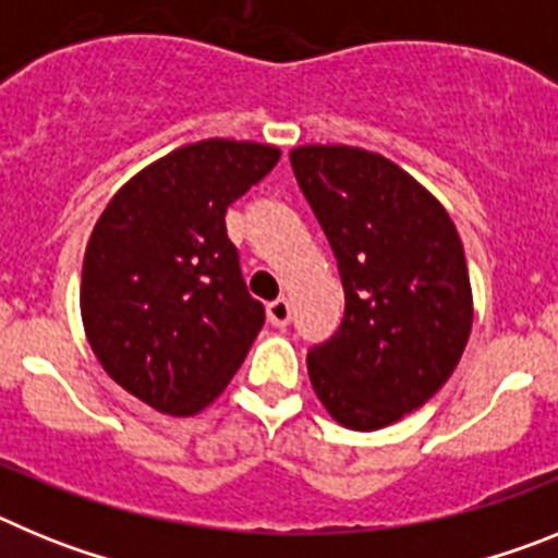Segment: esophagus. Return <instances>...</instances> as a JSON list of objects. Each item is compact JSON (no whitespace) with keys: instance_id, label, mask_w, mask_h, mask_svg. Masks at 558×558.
I'll return each instance as SVG.
<instances>
[{"instance_id":"1","label":"esophagus","mask_w":558,"mask_h":558,"mask_svg":"<svg viewBox=\"0 0 558 558\" xmlns=\"http://www.w3.org/2000/svg\"><path fill=\"white\" fill-rule=\"evenodd\" d=\"M268 322L274 327H288L290 324V302L288 299H276L268 304Z\"/></svg>"}]
</instances>
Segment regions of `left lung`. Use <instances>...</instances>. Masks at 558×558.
Masks as SVG:
<instances>
[{
    "label": "left lung",
    "mask_w": 558,
    "mask_h": 558,
    "mask_svg": "<svg viewBox=\"0 0 558 558\" xmlns=\"http://www.w3.org/2000/svg\"><path fill=\"white\" fill-rule=\"evenodd\" d=\"M290 165L347 295L340 329L307 354L310 383L338 425L379 430L425 405L466 349L461 236L433 192L379 153L302 145Z\"/></svg>",
    "instance_id": "left-lung-1"
}]
</instances>
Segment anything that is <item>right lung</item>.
<instances>
[{
  "mask_svg": "<svg viewBox=\"0 0 558 558\" xmlns=\"http://www.w3.org/2000/svg\"><path fill=\"white\" fill-rule=\"evenodd\" d=\"M282 150L201 140L167 153L117 190L83 256L86 340L117 386L167 416H195L243 366L265 324L226 209Z\"/></svg>",
  "mask_w": 558,
  "mask_h": 558,
  "instance_id": "add662e5",
  "label": "right lung"
}]
</instances>
